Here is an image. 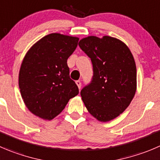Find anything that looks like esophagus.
I'll use <instances>...</instances> for the list:
<instances>
[{"label": "esophagus", "instance_id": "1", "mask_svg": "<svg viewBox=\"0 0 160 160\" xmlns=\"http://www.w3.org/2000/svg\"><path fill=\"white\" fill-rule=\"evenodd\" d=\"M76 83H77V87H78L79 89H80V88H81V82L80 81V80H77L76 81Z\"/></svg>", "mask_w": 160, "mask_h": 160}]
</instances>
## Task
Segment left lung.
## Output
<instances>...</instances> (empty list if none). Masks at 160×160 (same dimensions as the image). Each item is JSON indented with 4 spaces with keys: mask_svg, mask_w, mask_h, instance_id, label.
<instances>
[{
    "mask_svg": "<svg viewBox=\"0 0 160 160\" xmlns=\"http://www.w3.org/2000/svg\"><path fill=\"white\" fill-rule=\"evenodd\" d=\"M91 59L92 80L80 95L90 114L101 122L115 119L129 106L137 90V69L129 48L109 36H89L79 42Z\"/></svg>",
    "mask_w": 160,
    "mask_h": 160,
    "instance_id": "obj_1",
    "label": "left lung"
}]
</instances>
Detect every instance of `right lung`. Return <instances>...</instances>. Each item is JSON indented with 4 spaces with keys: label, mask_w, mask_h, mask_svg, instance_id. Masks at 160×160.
Returning <instances> with one entry per match:
<instances>
[{
    "label": "right lung",
    "mask_w": 160,
    "mask_h": 160,
    "mask_svg": "<svg viewBox=\"0 0 160 160\" xmlns=\"http://www.w3.org/2000/svg\"><path fill=\"white\" fill-rule=\"evenodd\" d=\"M78 41L77 37L54 32L42 37L26 52L18 87L25 105L35 116L52 120L79 94L67 65Z\"/></svg>",
    "instance_id": "1"
}]
</instances>
